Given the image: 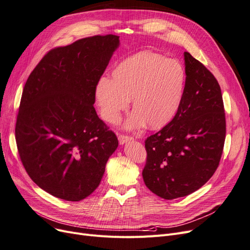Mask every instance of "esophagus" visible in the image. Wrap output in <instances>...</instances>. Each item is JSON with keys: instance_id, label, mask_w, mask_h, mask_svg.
Listing matches in <instances>:
<instances>
[{"instance_id": "esophagus-1", "label": "esophagus", "mask_w": 250, "mask_h": 250, "mask_svg": "<svg viewBox=\"0 0 250 250\" xmlns=\"http://www.w3.org/2000/svg\"><path fill=\"white\" fill-rule=\"evenodd\" d=\"M118 139H119L120 145H124L125 143H127L129 141H132L133 137L132 136H129V135H125V134H119Z\"/></svg>"}]
</instances>
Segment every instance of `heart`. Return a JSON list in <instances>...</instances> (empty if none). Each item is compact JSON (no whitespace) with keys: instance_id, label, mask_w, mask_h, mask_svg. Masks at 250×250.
<instances>
[{"instance_id":"heart-1","label":"heart","mask_w":250,"mask_h":250,"mask_svg":"<svg viewBox=\"0 0 250 250\" xmlns=\"http://www.w3.org/2000/svg\"><path fill=\"white\" fill-rule=\"evenodd\" d=\"M187 86L185 67L176 61L151 51H142L120 62L111 80L102 78L95 88V101L102 117L116 124L131 99L133 113L127 129H161L176 117Z\"/></svg>"}]
</instances>
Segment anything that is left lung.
<instances>
[{
    "instance_id": "obj_1",
    "label": "left lung",
    "mask_w": 250,
    "mask_h": 250,
    "mask_svg": "<svg viewBox=\"0 0 250 250\" xmlns=\"http://www.w3.org/2000/svg\"><path fill=\"white\" fill-rule=\"evenodd\" d=\"M184 55L187 86L182 106L170 123L145 142L144 182L166 200L192 194L209 181L221 161L226 138L217 80L188 52Z\"/></svg>"
}]
</instances>
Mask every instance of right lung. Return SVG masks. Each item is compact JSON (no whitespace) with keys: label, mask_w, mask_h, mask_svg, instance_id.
I'll list each match as a JSON object with an SVG mask.
<instances>
[{"label":"right lung","mask_w":250,"mask_h":250,"mask_svg":"<svg viewBox=\"0 0 250 250\" xmlns=\"http://www.w3.org/2000/svg\"><path fill=\"white\" fill-rule=\"evenodd\" d=\"M119 44L118 36L105 35L54 48L24 85L15 126L18 154L33 182L62 200L92 194L118 147L93 104Z\"/></svg>","instance_id":"add662e5"}]
</instances>
